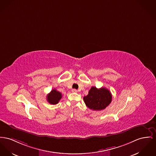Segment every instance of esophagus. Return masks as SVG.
I'll use <instances>...</instances> for the list:
<instances>
[{"label":"esophagus","mask_w":156,"mask_h":156,"mask_svg":"<svg viewBox=\"0 0 156 156\" xmlns=\"http://www.w3.org/2000/svg\"><path fill=\"white\" fill-rule=\"evenodd\" d=\"M72 92H77V90H76L75 89H72Z\"/></svg>","instance_id":"obj_1"}]
</instances>
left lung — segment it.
<instances>
[{
  "label": "left lung",
  "instance_id": "8db88e82",
  "mask_svg": "<svg viewBox=\"0 0 156 156\" xmlns=\"http://www.w3.org/2000/svg\"><path fill=\"white\" fill-rule=\"evenodd\" d=\"M86 105L94 111H101L105 109L112 101L111 92L105 88L98 89L92 87L87 96L83 98Z\"/></svg>",
  "mask_w": 156,
  "mask_h": 156
}]
</instances>
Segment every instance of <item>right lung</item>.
<instances>
[{
	"label": "right lung",
	"instance_id": "obj_1",
	"mask_svg": "<svg viewBox=\"0 0 156 156\" xmlns=\"http://www.w3.org/2000/svg\"><path fill=\"white\" fill-rule=\"evenodd\" d=\"M62 94L60 92L57 91L56 89H54L50 92V94H47V100L49 102V104L55 105L58 103L59 101L62 99Z\"/></svg>",
	"mask_w": 156,
	"mask_h": 156
}]
</instances>
